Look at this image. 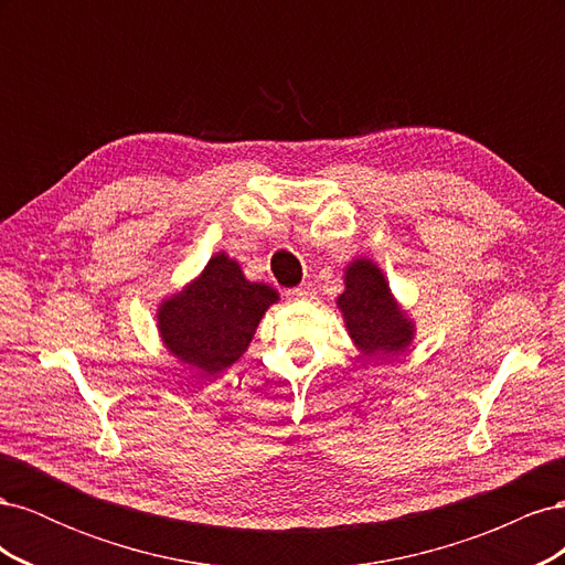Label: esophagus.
<instances>
[{"label": "esophagus", "instance_id": "1", "mask_svg": "<svg viewBox=\"0 0 565 565\" xmlns=\"http://www.w3.org/2000/svg\"><path fill=\"white\" fill-rule=\"evenodd\" d=\"M289 297L292 299H309L311 295H313V285L311 282H301L299 287H295V289H289L287 292Z\"/></svg>", "mask_w": 565, "mask_h": 565}]
</instances>
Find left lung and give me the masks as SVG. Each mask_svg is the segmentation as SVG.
Segmentation results:
<instances>
[{
	"label": "left lung",
	"instance_id": "obj_1",
	"mask_svg": "<svg viewBox=\"0 0 565 565\" xmlns=\"http://www.w3.org/2000/svg\"><path fill=\"white\" fill-rule=\"evenodd\" d=\"M347 289L337 299L347 330L365 355H396L413 341L415 324L388 292L384 273L370 259H355L344 276Z\"/></svg>",
	"mask_w": 565,
	"mask_h": 565
}]
</instances>
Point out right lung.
I'll use <instances>...</instances> for the list:
<instances>
[{
  "mask_svg": "<svg viewBox=\"0 0 565 565\" xmlns=\"http://www.w3.org/2000/svg\"><path fill=\"white\" fill-rule=\"evenodd\" d=\"M276 301V289L249 282L237 262L218 252L195 282L160 306L158 328L179 361L216 374L247 351L256 324Z\"/></svg>",
  "mask_w": 565,
  "mask_h": 565,
  "instance_id": "1",
  "label": "right lung"
}]
</instances>
